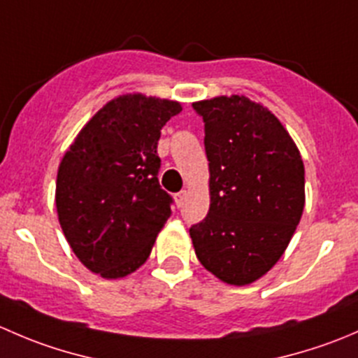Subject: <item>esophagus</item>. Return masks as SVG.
I'll list each match as a JSON object with an SVG mask.
<instances>
[{
    "mask_svg": "<svg viewBox=\"0 0 358 358\" xmlns=\"http://www.w3.org/2000/svg\"><path fill=\"white\" fill-rule=\"evenodd\" d=\"M185 199H187V190H182V192L176 194V196H175L176 206H178V208H182L183 202H185Z\"/></svg>",
    "mask_w": 358,
    "mask_h": 358,
    "instance_id": "esophagus-1",
    "label": "esophagus"
}]
</instances>
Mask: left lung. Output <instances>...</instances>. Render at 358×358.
Listing matches in <instances>:
<instances>
[{
  "mask_svg": "<svg viewBox=\"0 0 358 358\" xmlns=\"http://www.w3.org/2000/svg\"><path fill=\"white\" fill-rule=\"evenodd\" d=\"M204 121L209 211L190 227L208 272L230 286L265 275L305 208V166L282 122L244 95L194 102Z\"/></svg>",
  "mask_w": 358,
  "mask_h": 358,
  "instance_id": "1",
  "label": "left lung"
}]
</instances>
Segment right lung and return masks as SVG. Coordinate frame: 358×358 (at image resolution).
Returning <instances> with one entry per match:
<instances>
[{
	"label": "right lung",
	"mask_w": 358,
	"mask_h": 358,
	"mask_svg": "<svg viewBox=\"0 0 358 358\" xmlns=\"http://www.w3.org/2000/svg\"><path fill=\"white\" fill-rule=\"evenodd\" d=\"M182 103L142 93L107 102L78 133L57 173L55 204L69 246L103 279L143 265L171 215L157 142Z\"/></svg>",
	"instance_id": "add662e5"
}]
</instances>
